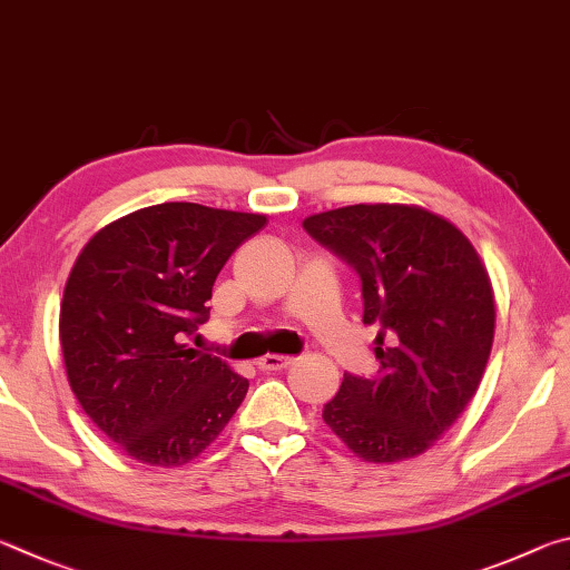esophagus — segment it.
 Listing matches in <instances>:
<instances>
[{
	"mask_svg": "<svg viewBox=\"0 0 570 570\" xmlns=\"http://www.w3.org/2000/svg\"><path fill=\"white\" fill-rule=\"evenodd\" d=\"M291 363H293V357H287V355H265L257 361V367L259 371L273 373V371H283V367H287Z\"/></svg>",
	"mask_w": 570,
	"mask_h": 570,
	"instance_id": "1",
	"label": "esophagus"
}]
</instances>
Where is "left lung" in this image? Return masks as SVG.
<instances>
[{
	"mask_svg": "<svg viewBox=\"0 0 570 570\" xmlns=\"http://www.w3.org/2000/svg\"><path fill=\"white\" fill-rule=\"evenodd\" d=\"M303 227L361 275L363 323L377 325L381 371L345 373L323 421L363 461L423 453L471 403L491 355L495 305L481 257L421 207L351 205Z\"/></svg>",
	"mask_w": 570,
	"mask_h": 570,
	"instance_id": "obj_1",
	"label": "left lung"
}]
</instances>
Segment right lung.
<instances>
[{
	"mask_svg": "<svg viewBox=\"0 0 570 570\" xmlns=\"http://www.w3.org/2000/svg\"><path fill=\"white\" fill-rule=\"evenodd\" d=\"M267 223L195 203L115 219L69 273L59 343L72 393L119 451L147 465H185L223 433L247 381L183 345L207 323L229 255Z\"/></svg>",
	"mask_w": 570,
	"mask_h": 570,
	"instance_id": "obj_1",
	"label": "right lung"
}]
</instances>
